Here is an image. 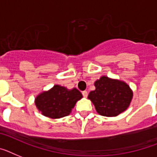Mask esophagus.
I'll return each instance as SVG.
<instances>
[{
  "label": "esophagus",
  "instance_id": "esophagus-1",
  "mask_svg": "<svg viewBox=\"0 0 157 157\" xmlns=\"http://www.w3.org/2000/svg\"><path fill=\"white\" fill-rule=\"evenodd\" d=\"M82 94H83V96L85 97V98H87L88 92L87 91H83L82 92Z\"/></svg>",
  "mask_w": 157,
  "mask_h": 157
}]
</instances>
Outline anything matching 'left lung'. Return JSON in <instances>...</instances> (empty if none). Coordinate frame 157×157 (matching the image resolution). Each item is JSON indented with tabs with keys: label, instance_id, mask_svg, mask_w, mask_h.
I'll use <instances>...</instances> for the list:
<instances>
[{
	"label": "left lung",
	"instance_id": "obj_1",
	"mask_svg": "<svg viewBox=\"0 0 157 157\" xmlns=\"http://www.w3.org/2000/svg\"><path fill=\"white\" fill-rule=\"evenodd\" d=\"M94 85L96 90L90 92L89 98L99 114L114 117L129 106L133 94L126 83L102 76Z\"/></svg>",
	"mask_w": 157,
	"mask_h": 157
}]
</instances>
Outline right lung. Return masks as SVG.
<instances>
[{
	"label": "right lung",
	"mask_w": 157,
	"mask_h": 157,
	"mask_svg": "<svg viewBox=\"0 0 157 157\" xmlns=\"http://www.w3.org/2000/svg\"><path fill=\"white\" fill-rule=\"evenodd\" d=\"M81 98L82 94L76 89L67 90L64 87L55 85L51 90L37 97L35 105L44 116L59 118L68 115Z\"/></svg>",
	"instance_id": "obj_1"
}]
</instances>
